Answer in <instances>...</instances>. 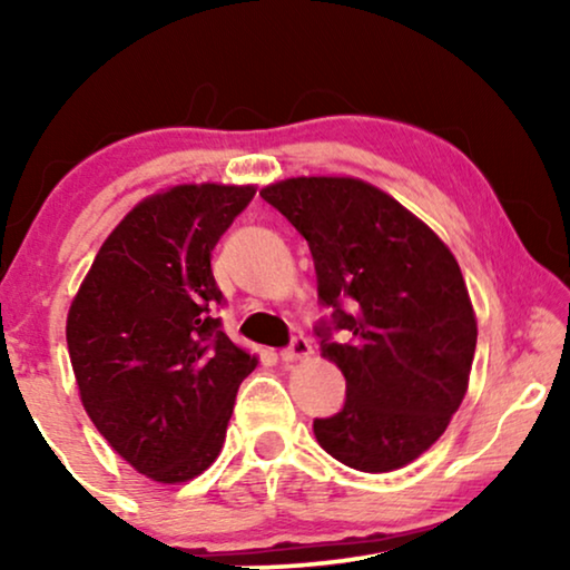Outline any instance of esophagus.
Here are the masks:
<instances>
[{"label": "esophagus", "instance_id": "esophagus-1", "mask_svg": "<svg viewBox=\"0 0 570 570\" xmlns=\"http://www.w3.org/2000/svg\"><path fill=\"white\" fill-rule=\"evenodd\" d=\"M311 355V342L303 337V334H295L291 340V345H287L279 357H283L285 363H295V361H303V357Z\"/></svg>", "mask_w": 570, "mask_h": 570}]
</instances>
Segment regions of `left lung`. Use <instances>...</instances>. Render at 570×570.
<instances>
[{"mask_svg": "<svg viewBox=\"0 0 570 570\" xmlns=\"http://www.w3.org/2000/svg\"><path fill=\"white\" fill-rule=\"evenodd\" d=\"M259 194L308 240L332 311L314 332L347 396L314 420L316 441L353 470H400L441 439L470 381L478 322L454 254L357 178H287Z\"/></svg>", "mask_w": 570, "mask_h": 570, "instance_id": "obj_1", "label": "left lung"}]
</instances>
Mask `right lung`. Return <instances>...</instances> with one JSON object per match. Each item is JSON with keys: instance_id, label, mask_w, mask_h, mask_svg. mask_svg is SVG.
Here are the masks:
<instances>
[{"instance_id": "right-lung-1", "label": "right lung", "mask_w": 570, "mask_h": 570, "mask_svg": "<svg viewBox=\"0 0 570 570\" xmlns=\"http://www.w3.org/2000/svg\"><path fill=\"white\" fill-rule=\"evenodd\" d=\"M254 186L186 184L139 202L106 238L67 316L82 404L137 472L186 482L215 462L256 357L215 318L213 248Z\"/></svg>"}]
</instances>
